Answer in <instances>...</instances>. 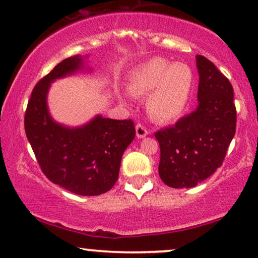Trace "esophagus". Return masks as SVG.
Listing matches in <instances>:
<instances>
[{"instance_id": "esophagus-1", "label": "esophagus", "mask_w": 258, "mask_h": 258, "mask_svg": "<svg viewBox=\"0 0 258 258\" xmlns=\"http://www.w3.org/2000/svg\"><path fill=\"white\" fill-rule=\"evenodd\" d=\"M148 130H147L146 126H143L142 124H137L136 125V136L139 137V139H143V137H146L148 135Z\"/></svg>"}]
</instances>
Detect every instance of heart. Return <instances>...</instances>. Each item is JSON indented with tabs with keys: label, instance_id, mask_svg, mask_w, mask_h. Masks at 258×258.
<instances>
[{
	"label": "heart",
	"instance_id": "obj_1",
	"mask_svg": "<svg viewBox=\"0 0 258 258\" xmlns=\"http://www.w3.org/2000/svg\"><path fill=\"white\" fill-rule=\"evenodd\" d=\"M195 86L192 69L183 62L153 58L142 63L130 77L129 90L146 96V109L154 121L167 123L180 117L188 105Z\"/></svg>",
	"mask_w": 258,
	"mask_h": 258
}]
</instances>
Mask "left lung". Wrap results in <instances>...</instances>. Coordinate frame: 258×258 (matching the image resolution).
I'll return each mask as SVG.
<instances>
[{
  "instance_id": "1",
  "label": "left lung",
  "mask_w": 258,
  "mask_h": 258,
  "mask_svg": "<svg viewBox=\"0 0 258 258\" xmlns=\"http://www.w3.org/2000/svg\"><path fill=\"white\" fill-rule=\"evenodd\" d=\"M197 109L155 133L161 153L159 175L173 188L195 187L212 175L222 166L236 133L231 83L205 56L197 55Z\"/></svg>"
}]
</instances>
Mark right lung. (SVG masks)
Instances as JSON below:
<instances>
[{
    "label": "right lung",
    "instance_id": "add662e5",
    "mask_svg": "<svg viewBox=\"0 0 258 258\" xmlns=\"http://www.w3.org/2000/svg\"><path fill=\"white\" fill-rule=\"evenodd\" d=\"M82 69V56H70L39 80L27 105L25 130L48 180L78 196H99L118 179L122 155L135 139V126L132 119L100 115L77 128L52 118L47 106L51 83Z\"/></svg>",
    "mask_w": 258,
    "mask_h": 258
}]
</instances>
